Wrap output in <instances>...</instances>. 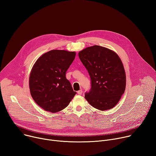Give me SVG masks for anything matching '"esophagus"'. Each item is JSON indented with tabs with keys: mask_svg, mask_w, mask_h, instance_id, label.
<instances>
[{
	"mask_svg": "<svg viewBox=\"0 0 156 156\" xmlns=\"http://www.w3.org/2000/svg\"><path fill=\"white\" fill-rule=\"evenodd\" d=\"M77 94H78L79 95H81V94H82V89L79 90L77 92Z\"/></svg>",
	"mask_w": 156,
	"mask_h": 156,
	"instance_id": "1",
	"label": "esophagus"
}]
</instances>
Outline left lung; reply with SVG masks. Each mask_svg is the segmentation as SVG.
Instances as JSON below:
<instances>
[{
    "label": "left lung",
    "mask_w": 156,
    "mask_h": 156,
    "mask_svg": "<svg viewBox=\"0 0 156 156\" xmlns=\"http://www.w3.org/2000/svg\"><path fill=\"white\" fill-rule=\"evenodd\" d=\"M79 57L91 81L89 92L85 93L86 99L101 111L113 108L124 93L126 86L121 58L115 52L96 45L80 51Z\"/></svg>",
    "instance_id": "obj_1"
}]
</instances>
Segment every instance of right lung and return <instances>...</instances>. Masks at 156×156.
Returning <instances> with one entry per match:
<instances>
[{"label": "right lung", "instance_id": "right-lung-1", "mask_svg": "<svg viewBox=\"0 0 156 156\" xmlns=\"http://www.w3.org/2000/svg\"><path fill=\"white\" fill-rule=\"evenodd\" d=\"M76 54L75 52L52 50L34 64L29 77L30 94L44 110L52 113L61 111L76 94L66 77Z\"/></svg>", "mask_w": 156, "mask_h": 156}]
</instances>
